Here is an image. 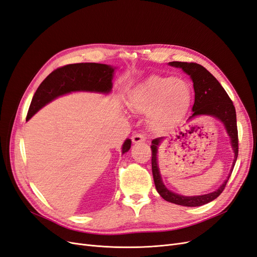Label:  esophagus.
Segmentation results:
<instances>
[{
  "label": "esophagus",
  "mask_w": 257,
  "mask_h": 257,
  "mask_svg": "<svg viewBox=\"0 0 257 257\" xmlns=\"http://www.w3.org/2000/svg\"><path fill=\"white\" fill-rule=\"evenodd\" d=\"M145 139H146V137L143 134H139V133L133 135V137H132V141H133V143H135V144L143 143V142H145Z\"/></svg>",
  "instance_id": "obj_1"
}]
</instances>
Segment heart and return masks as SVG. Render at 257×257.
Masks as SVG:
<instances>
[{
	"instance_id": "heart-1",
	"label": "heart",
	"mask_w": 257,
	"mask_h": 257,
	"mask_svg": "<svg viewBox=\"0 0 257 257\" xmlns=\"http://www.w3.org/2000/svg\"><path fill=\"white\" fill-rule=\"evenodd\" d=\"M192 102L189 83L175 77L151 75L131 92L128 103L136 110L150 111L155 130H168L182 120Z\"/></svg>"
}]
</instances>
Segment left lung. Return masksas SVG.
I'll return each mask as SVG.
<instances>
[{"instance_id": "8db88e82", "label": "left lung", "mask_w": 257, "mask_h": 257, "mask_svg": "<svg viewBox=\"0 0 257 257\" xmlns=\"http://www.w3.org/2000/svg\"><path fill=\"white\" fill-rule=\"evenodd\" d=\"M169 65L175 67H180L188 75H190L193 81L194 91H195V100L193 105V113L189 120L193 118H198L201 115H209L220 120L227 134L230 137L232 150L235 152V160L232 163V168L227 177L226 180L216 191L205 194L199 196H182L169 191L166 186L163 184L162 178L160 175V169L158 166V146L162 142V137L155 138L152 141L151 151H152V174L155 188L158 193L165 200L176 205L185 206V207H197L203 206L215 199L224 191L225 186L234 169L235 163L238 157V130H237V120H236V109L229 98L226 91L221 85V83L215 79V77L208 72L207 69L197 63H188V62H169Z\"/></svg>"}]
</instances>
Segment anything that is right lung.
I'll use <instances>...</instances> for the list:
<instances>
[{"label":"right lung","mask_w":257,"mask_h":257,"mask_svg":"<svg viewBox=\"0 0 257 257\" xmlns=\"http://www.w3.org/2000/svg\"><path fill=\"white\" fill-rule=\"evenodd\" d=\"M113 71V67L99 63H76L57 68L37 88L29 108L27 120L52 99L66 93L73 91L110 92ZM130 148L131 139H126L122 147V153L127 152Z\"/></svg>","instance_id":"add662e5"}]
</instances>
